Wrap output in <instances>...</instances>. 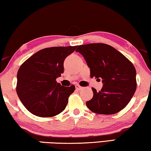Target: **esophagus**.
I'll list each match as a JSON object with an SVG mask.
<instances>
[{
    "instance_id": "esophagus-1",
    "label": "esophagus",
    "mask_w": 151,
    "mask_h": 151,
    "mask_svg": "<svg viewBox=\"0 0 151 151\" xmlns=\"http://www.w3.org/2000/svg\"><path fill=\"white\" fill-rule=\"evenodd\" d=\"M76 90H81L83 89V87L80 86L79 84H76Z\"/></svg>"
}]
</instances>
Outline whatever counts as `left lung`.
Instances as JSON below:
<instances>
[{
    "mask_svg": "<svg viewBox=\"0 0 151 151\" xmlns=\"http://www.w3.org/2000/svg\"><path fill=\"white\" fill-rule=\"evenodd\" d=\"M84 58L91 78L101 80L99 92L92 88L93 97L86 106L98 114L112 115L126 107L136 90V71L132 62L115 48L103 43L80 45L76 50Z\"/></svg>",
    "mask_w": 151,
    "mask_h": 151,
    "instance_id": "1",
    "label": "left lung"
}]
</instances>
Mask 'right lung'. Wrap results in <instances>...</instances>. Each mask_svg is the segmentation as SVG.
Wrapping results in <instances>:
<instances>
[{"instance_id":"right-lung-1","label":"right lung","mask_w":151,"mask_h":151,"mask_svg":"<svg viewBox=\"0 0 151 151\" xmlns=\"http://www.w3.org/2000/svg\"><path fill=\"white\" fill-rule=\"evenodd\" d=\"M78 46H55L39 50L19 69L16 91L21 102L32 114L53 117L65 109L76 88L63 86L56 79L63 73L65 58Z\"/></svg>"}]
</instances>
